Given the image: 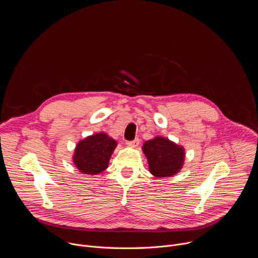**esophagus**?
Here are the masks:
<instances>
[{"label":"esophagus","mask_w":258,"mask_h":258,"mask_svg":"<svg viewBox=\"0 0 258 258\" xmlns=\"http://www.w3.org/2000/svg\"><path fill=\"white\" fill-rule=\"evenodd\" d=\"M140 144V141L139 139H136L134 141H130V142H126V145L130 146V147H133V148H136V147H138Z\"/></svg>","instance_id":"esophagus-1"}]
</instances>
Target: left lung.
<instances>
[{
	"label": "left lung",
	"mask_w": 258,
	"mask_h": 258,
	"mask_svg": "<svg viewBox=\"0 0 258 258\" xmlns=\"http://www.w3.org/2000/svg\"><path fill=\"white\" fill-rule=\"evenodd\" d=\"M142 150L148 161L149 171L156 177L173 176L185 163V148L168 138L157 136L146 141Z\"/></svg>",
	"instance_id": "obj_1"
}]
</instances>
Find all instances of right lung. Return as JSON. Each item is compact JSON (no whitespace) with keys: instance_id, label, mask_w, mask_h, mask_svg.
Returning a JSON list of instances; mask_svg holds the SVG:
<instances>
[{"instance_id":"right-lung-1","label":"right lung","mask_w":258,"mask_h":258,"mask_svg":"<svg viewBox=\"0 0 258 258\" xmlns=\"http://www.w3.org/2000/svg\"><path fill=\"white\" fill-rule=\"evenodd\" d=\"M117 146V142L104 132L81 140L72 155V162L84 174L96 175L104 171Z\"/></svg>"}]
</instances>
